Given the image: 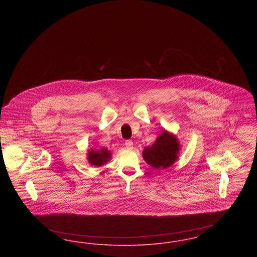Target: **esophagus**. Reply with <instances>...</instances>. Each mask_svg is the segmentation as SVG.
I'll use <instances>...</instances> for the list:
<instances>
[{
  "label": "esophagus",
  "mask_w": 257,
  "mask_h": 257,
  "mask_svg": "<svg viewBox=\"0 0 257 257\" xmlns=\"http://www.w3.org/2000/svg\"><path fill=\"white\" fill-rule=\"evenodd\" d=\"M125 147H126V148L127 149H132L133 148V142L132 141H126L125 142Z\"/></svg>",
  "instance_id": "esophagus-1"
}]
</instances>
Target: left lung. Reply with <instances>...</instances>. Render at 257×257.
Here are the masks:
<instances>
[{
	"label": "left lung",
	"instance_id": "left-lung-1",
	"mask_svg": "<svg viewBox=\"0 0 257 257\" xmlns=\"http://www.w3.org/2000/svg\"><path fill=\"white\" fill-rule=\"evenodd\" d=\"M179 144L172 135L164 131L152 147H146L143 156L148 165L156 170L171 167L177 160Z\"/></svg>",
	"mask_w": 257,
	"mask_h": 257
}]
</instances>
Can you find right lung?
Wrapping results in <instances>:
<instances>
[{
    "mask_svg": "<svg viewBox=\"0 0 257 257\" xmlns=\"http://www.w3.org/2000/svg\"><path fill=\"white\" fill-rule=\"evenodd\" d=\"M110 158V152H109L107 149L102 148L101 150H93L91 149L88 152V162L92 165V166H96L100 167L102 165H104L107 161H109Z\"/></svg>",
    "mask_w": 257,
    "mask_h": 257,
    "instance_id": "1",
    "label": "right lung"
}]
</instances>
